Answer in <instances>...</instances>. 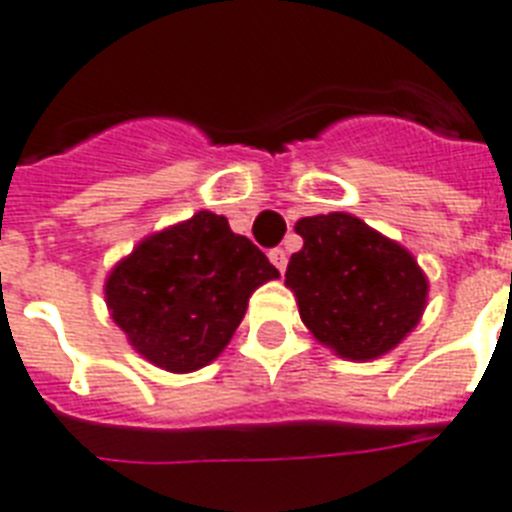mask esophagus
<instances>
[{
	"instance_id": "1",
	"label": "esophagus",
	"mask_w": 512,
	"mask_h": 512,
	"mask_svg": "<svg viewBox=\"0 0 512 512\" xmlns=\"http://www.w3.org/2000/svg\"><path fill=\"white\" fill-rule=\"evenodd\" d=\"M269 261H272L280 272H285V267H288V253L282 251V248H272V251H269Z\"/></svg>"
}]
</instances>
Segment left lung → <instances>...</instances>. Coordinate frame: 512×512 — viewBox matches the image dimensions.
<instances>
[{
  "mask_svg": "<svg viewBox=\"0 0 512 512\" xmlns=\"http://www.w3.org/2000/svg\"><path fill=\"white\" fill-rule=\"evenodd\" d=\"M304 248L285 285L309 333L349 362H370L415 330L428 304V277L404 245L343 211L296 222Z\"/></svg>",
  "mask_w": 512,
  "mask_h": 512,
  "instance_id": "1",
  "label": "left lung"
}]
</instances>
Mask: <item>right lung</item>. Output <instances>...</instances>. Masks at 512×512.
Wrapping results in <instances>:
<instances>
[{
    "label": "right lung",
    "instance_id": "1",
    "mask_svg": "<svg viewBox=\"0 0 512 512\" xmlns=\"http://www.w3.org/2000/svg\"><path fill=\"white\" fill-rule=\"evenodd\" d=\"M277 277L224 216L198 211L142 237L105 277V304L142 359L195 372L227 349L253 290Z\"/></svg>",
    "mask_w": 512,
    "mask_h": 512
}]
</instances>
